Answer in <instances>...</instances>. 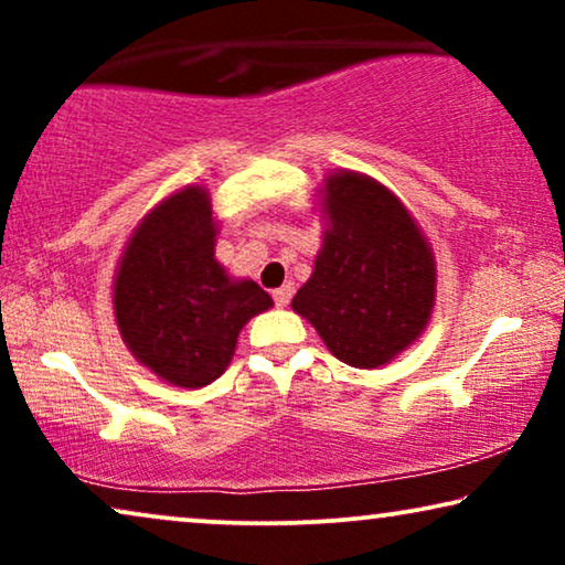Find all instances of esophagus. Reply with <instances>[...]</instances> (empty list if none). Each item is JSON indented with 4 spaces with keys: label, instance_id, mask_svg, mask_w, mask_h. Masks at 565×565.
I'll return each instance as SVG.
<instances>
[{
    "label": "esophagus",
    "instance_id": "esophagus-1",
    "mask_svg": "<svg viewBox=\"0 0 565 565\" xmlns=\"http://www.w3.org/2000/svg\"><path fill=\"white\" fill-rule=\"evenodd\" d=\"M273 298H275L277 306L285 308V306L290 303V298H292V285L288 282V285H282V288H277V290L273 292Z\"/></svg>",
    "mask_w": 565,
    "mask_h": 565
}]
</instances>
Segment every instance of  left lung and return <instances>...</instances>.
I'll list each match as a JSON object with an SVG mask.
<instances>
[{
    "label": "left lung",
    "instance_id": "left-lung-1",
    "mask_svg": "<svg viewBox=\"0 0 565 565\" xmlns=\"http://www.w3.org/2000/svg\"><path fill=\"white\" fill-rule=\"evenodd\" d=\"M321 249L292 298L337 360L381 367L427 329L437 296L435 252L412 211L373 177L337 169L321 190Z\"/></svg>",
    "mask_w": 565,
    "mask_h": 565
}]
</instances>
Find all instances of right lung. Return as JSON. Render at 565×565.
I'll return each instance as SVG.
<instances>
[{"mask_svg":"<svg viewBox=\"0 0 565 565\" xmlns=\"http://www.w3.org/2000/svg\"><path fill=\"white\" fill-rule=\"evenodd\" d=\"M218 221L203 184L172 192L138 221L113 277V311L130 354L177 388H203L234 358L238 331L273 308L215 259Z\"/></svg>","mask_w":565,"mask_h":565,"instance_id":"right-lung-1","label":"right lung"}]
</instances>
